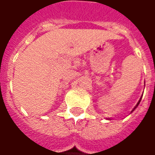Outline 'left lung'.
<instances>
[{
    "label": "left lung",
    "mask_w": 155,
    "mask_h": 155,
    "mask_svg": "<svg viewBox=\"0 0 155 155\" xmlns=\"http://www.w3.org/2000/svg\"><path fill=\"white\" fill-rule=\"evenodd\" d=\"M142 96H143V95H142ZM141 100H142V97H141V98H140V100H138V102H137V104L136 105H135V107H134V108L133 109V110H132V111H131V113H132V112H133V111H134V110H135V109H136L137 107V106H138V104H139V103H140ZM107 120H110V118H107Z\"/></svg>",
    "instance_id": "left-lung-1"
}]
</instances>
